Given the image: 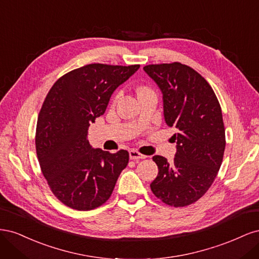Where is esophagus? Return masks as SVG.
<instances>
[{"mask_svg":"<svg viewBox=\"0 0 259 259\" xmlns=\"http://www.w3.org/2000/svg\"><path fill=\"white\" fill-rule=\"evenodd\" d=\"M130 158H131L132 160H140V159H146L147 156L144 155V154H142V153H139V152L136 151V150H131V151H130Z\"/></svg>","mask_w":259,"mask_h":259,"instance_id":"34e87169","label":"esophagus"}]
</instances>
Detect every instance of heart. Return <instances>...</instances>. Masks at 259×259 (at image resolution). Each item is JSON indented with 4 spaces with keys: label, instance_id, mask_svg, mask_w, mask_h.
<instances>
[{
    "label": "heart",
    "instance_id": "heart-1",
    "mask_svg": "<svg viewBox=\"0 0 259 259\" xmlns=\"http://www.w3.org/2000/svg\"><path fill=\"white\" fill-rule=\"evenodd\" d=\"M150 90H149L148 88H140L139 89V91H138V95L139 94H143V93H145V92H149Z\"/></svg>",
    "mask_w": 259,
    "mask_h": 259
}]
</instances>
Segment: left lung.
Instances as JSON below:
<instances>
[{
	"instance_id": "left-lung-1",
	"label": "left lung",
	"mask_w": 259,
	"mask_h": 259,
	"mask_svg": "<svg viewBox=\"0 0 259 259\" xmlns=\"http://www.w3.org/2000/svg\"><path fill=\"white\" fill-rule=\"evenodd\" d=\"M144 70L162 93L165 123L176 130L174 161L153 156L159 173L150 188L165 204L187 206L205 194L221 168L226 147L222 108L210 85L190 67L173 62Z\"/></svg>"
}]
</instances>
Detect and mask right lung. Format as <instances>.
<instances>
[{
	"label": "right lung",
	"instance_id": "right-lung-1",
	"mask_svg": "<svg viewBox=\"0 0 259 259\" xmlns=\"http://www.w3.org/2000/svg\"><path fill=\"white\" fill-rule=\"evenodd\" d=\"M139 67L86 65L62 75L46 96L37 117L36 154L52 192L65 205L91 210L110 198L128 152L93 148L88 130Z\"/></svg>",
	"mask_w": 259,
	"mask_h": 259
}]
</instances>
